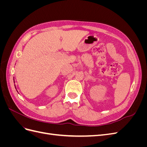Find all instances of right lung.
<instances>
[{
    "label": "right lung",
    "mask_w": 147,
    "mask_h": 147,
    "mask_svg": "<svg viewBox=\"0 0 147 147\" xmlns=\"http://www.w3.org/2000/svg\"><path fill=\"white\" fill-rule=\"evenodd\" d=\"M15 88H16V87H15Z\"/></svg>",
    "instance_id": "obj_1"
}]
</instances>
